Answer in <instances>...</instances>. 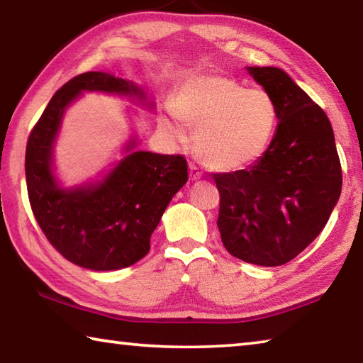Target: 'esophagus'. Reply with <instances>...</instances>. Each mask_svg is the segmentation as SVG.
I'll return each instance as SVG.
<instances>
[{"label":"esophagus","instance_id":"obj_1","mask_svg":"<svg viewBox=\"0 0 363 363\" xmlns=\"http://www.w3.org/2000/svg\"><path fill=\"white\" fill-rule=\"evenodd\" d=\"M189 173H190V179L192 181H196V179H201V171L196 168V164H194V163H190L189 164Z\"/></svg>","mask_w":363,"mask_h":363}]
</instances>
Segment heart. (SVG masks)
<instances>
[{"instance_id":"heart-1","label":"heart","mask_w":363,"mask_h":363,"mask_svg":"<svg viewBox=\"0 0 363 363\" xmlns=\"http://www.w3.org/2000/svg\"><path fill=\"white\" fill-rule=\"evenodd\" d=\"M173 112L195 130L194 150L205 167L232 171L256 162L270 144L279 123V110L267 91L247 86L224 75L189 79L177 93ZM162 128L182 138L169 120Z\"/></svg>"}]
</instances>
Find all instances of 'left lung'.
I'll return each instance as SVG.
<instances>
[{
    "mask_svg": "<svg viewBox=\"0 0 363 363\" xmlns=\"http://www.w3.org/2000/svg\"><path fill=\"white\" fill-rule=\"evenodd\" d=\"M272 96L279 123L267 150L247 169L216 173L218 227L232 256L281 266L315 240L341 195L333 128L322 107L284 70L248 67Z\"/></svg>",
    "mask_w": 363,
    "mask_h": 363,
    "instance_id": "1",
    "label": "left lung"
}]
</instances>
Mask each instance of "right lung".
Masks as SVG:
<instances>
[{
	"label": "right lung",
	"instance_id": "1",
	"mask_svg": "<svg viewBox=\"0 0 363 363\" xmlns=\"http://www.w3.org/2000/svg\"><path fill=\"white\" fill-rule=\"evenodd\" d=\"M82 91L145 97L136 84L104 72L82 73L57 89L27 140L28 200L43 233L65 259L91 270H116L149 253L152 232L187 182V160L133 152L97 186L60 189L51 171L52 143L65 107Z\"/></svg>",
	"mask_w": 363,
	"mask_h": 363
}]
</instances>
